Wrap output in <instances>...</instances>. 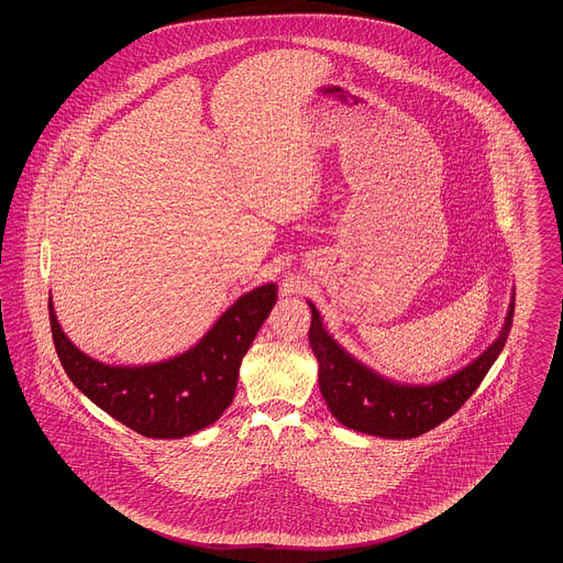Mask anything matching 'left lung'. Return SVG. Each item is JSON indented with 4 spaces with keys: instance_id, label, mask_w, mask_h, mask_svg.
I'll return each mask as SVG.
<instances>
[{
    "instance_id": "obj_1",
    "label": "left lung",
    "mask_w": 563,
    "mask_h": 563,
    "mask_svg": "<svg viewBox=\"0 0 563 563\" xmlns=\"http://www.w3.org/2000/svg\"><path fill=\"white\" fill-rule=\"evenodd\" d=\"M308 306L312 310L308 338L319 361V386L335 420L374 437L413 439L454 416L477 390L507 344L515 294L510 295L507 319L492 346L460 372L434 384H401L363 365L329 335L317 306L312 301H308Z\"/></svg>"
}]
</instances>
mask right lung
I'll use <instances>...</instances> for the list:
<instances>
[{"label":"right lung","instance_id":"add662e5","mask_svg":"<svg viewBox=\"0 0 563 563\" xmlns=\"http://www.w3.org/2000/svg\"><path fill=\"white\" fill-rule=\"evenodd\" d=\"M274 283L241 295L191 346L161 363L108 365L81 352L54 312L56 354L69 379L124 427L150 439H181L211 427L234 399L242 356L276 303Z\"/></svg>","mask_w":563,"mask_h":563}]
</instances>
